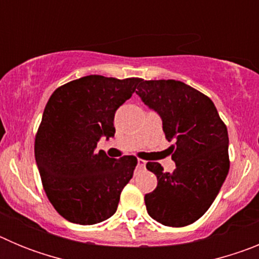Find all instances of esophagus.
<instances>
[{
	"label": "esophagus",
	"instance_id": "esophagus-1",
	"mask_svg": "<svg viewBox=\"0 0 259 259\" xmlns=\"http://www.w3.org/2000/svg\"><path fill=\"white\" fill-rule=\"evenodd\" d=\"M145 164H146V162L144 161V159H137V167H139L140 170H143L144 167H145Z\"/></svg>",
	"mask_w": 259,
	"mask_h": 259
}]
</instances>
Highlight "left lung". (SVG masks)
<instances>
[{"label": "left lung", "instance_id": "8db88e82", "mask_svg": "<svg viewBox=\"0 0 259 259\" xmlns=\"http://www.w3.org/2000/svg\"><path fill=\"white\" fill-rule=\"evenodd\" d=\"M136 93L162 119L176 168L163 172L158 162L146 168L157 188L145 194L148 214L168 227L200 219L218 196L230 170L228 132L207 96L178 80H141Z\"/></svg>", "mask_w": 259, "mask_h": 259}]
</instances>
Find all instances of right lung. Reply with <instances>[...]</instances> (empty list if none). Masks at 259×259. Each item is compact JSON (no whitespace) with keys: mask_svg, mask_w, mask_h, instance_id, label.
Wrapping results in <instances>:
<instances>
[{"mask_svg":"<svg viewBox=\"0 0 259 259\" xmlns=\"http://www.w3.org/2000/svg\"><path fill=\"white\" fill-rule=\"evenodd\" d=\"M141 79L89 75L57 88L45 106L35 140V158L45 193L68 222L109 219L132 179L137 159L96 152L101 137L115 134L114 116Z\"/></svg>","mask_w":259,"mask_h":259,"instance_id":"1","label":"right lung"}]
</instances>
